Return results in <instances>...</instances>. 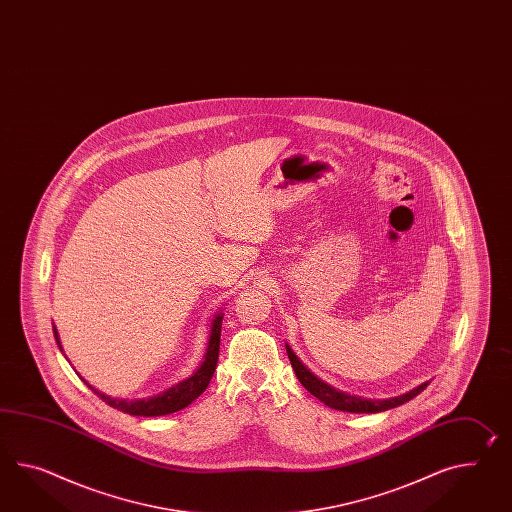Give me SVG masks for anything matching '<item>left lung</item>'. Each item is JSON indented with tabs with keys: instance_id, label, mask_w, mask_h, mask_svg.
<instances>
[{
	"instance_id": "8db88e82",
	"label": "left lung",
	"mask_w": 512,
	"mask_h": 512,
	"mask_svg": "<svg viewBox=\"0 0 512 512\" xmlns=\"http://www.w3.org/2000/svg\"><path fill=\"white\" fill-rule=\"evenodd\" d=\"M285 348H287L288 359H290V364H292V368H294V372H296V377L300 379L301 385L307 388L309 392H311L312 396H316V398L320 399L324 405L327 407H331V409H337V411L344 412H383L388 411V409H394V407H398V405H403V403H407V401H411L412 398H416L422 390H424L427 385H429V381H425L422 385H418V387L412 388L409 392H405V394H401V396H396V398H388V399H366L359 398V396H353V394H346V392H342V390H337L335 387H331V385H327L325 381H322L320 377H316V375L312 374L311 370L300 361V357L290 349L288 344H285Z\"/></svg>"
}]
</instances>
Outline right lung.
<instances>
[{
    "instance_id": "obj_1",
    "label": "right lung",
    "mask_w": 512,
    "mask_h": 512,
    "mask_svg": "<svg viewBox=\"0 0 512 512\" xmlns=\"http://www.w3.org/2000/svg\"><path fill=\"white\" fill-rule=\"evenodd\" d=\"M222 318H224V312L218 311L214 314L211 329H209L207 348H205V353H203L200 366L192 372V375H188L187 379H183V381H177L172 387L166 388L163 392H159V394H155V396H150V398H111V396L100 392L98 388L92 387L87 379H83L79 374L77 375L81 377V381H83L94 394H98L107 405H111L113 409H118V411L127 412V414H133V416H164V414H172V412L181 411V409L188 407L194 399L203 394V390L209 385L212 374H214V370H216L218 351H220ZM53 335H55V340H57V346L63 351L61 337H59V331H57L55 325H53ZM64 357H66V355H64Z\"/></svg>"
}]
</instances>
